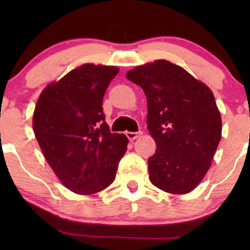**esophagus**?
Returning <instances> with one entry per match:
<instances>
[{"label": "esophagus", "mask_w": 250, "mask_h": 250, "mask_svg": "<svg viewBox=\"0 0 250 250\" xmlns=\"http://www.w3.org/2000/svg\"><path fill=\"white\" fill-rule=\"evenodd\" d=\"M125 135H127V137L129 140H130V141H134L135 139H137V137H140L142 135V131H127V133H125Z\"/></svg>", "instance_id": "34e87169"}]
</instances>
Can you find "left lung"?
<instances>
[{
    "mask_svg": "<svg viewBox=\"0 0 250 250\" xmlns=\"http://www.w3.org/2000/svg\"><path fill=\"white\" fill-rule=\"evenodd\" d=\"M147 97V128L156 142L149 180L171 194L196 188L211 165L222 133L215 97L205 83L166 60L125 74Z\"/></svg>",
    "mask_w": 250,
    "mask_h": 250,
    "instance_id": "8db88e82",
    "label": "left lung"
}]
</instances>
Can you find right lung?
Returning <instances> with one entry per match:
<instances>
[{
  "label": "right lung",
  "mask_w": 250,
  "mask_h": 250,
  "mask_svg": "<svg viewBox=\"0 0 250 250\" xmlns=\"http://www.w3.org/2000/svg\"><path fill=\"white\" fill-rule=\"evenodd\" d=\"M117 73V67L87 63L48 85L37 100V142L60 181L76 194H95L111 185L127 150V136L110 133L102 108Z\"/></svg>",
  "instance_id": "1"
}]
</instances>
